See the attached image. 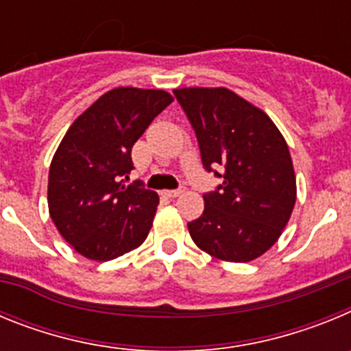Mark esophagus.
<instances>
[{
    "label": "esophagus",
    "mask_w": 351,
    "mask_h": 351,
    "mask_svg": "<svg viewBox=\"0 0 351 351\" xmlns=\"http://www.w3.org/2000/svg\"><path fill=\"white\" fill-rule=\"evenodd\" d=\"M184 191H186V188H179V190H165L163 193L170 198H176V197H179V195L184 193Z\"/></svg>",
    "instance_id": "1"
}]
</instances>
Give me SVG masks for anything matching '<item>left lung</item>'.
I'll use <instances>...</instances> for the list:
<instances>
[{
  "mask_svg": "<svg viewBox=\"0 0 351 351\" xmlns=\"http://www.w3.org/2000/svg\"><path fill=\"white\" fill-rule=\"evenodd\" d=\"M184 108L207 170L223 184L204 195V213L188 223L210 256L251 262L271 250L295 206L297 182L285 137L262 108L226 88H182Z\"/></svg>",
  "mask_w": 351,
  "mask_h": 351,
  "instance_id": "left-lung-1",
  "label": "left lung"
}]
</instances>
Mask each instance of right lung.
Listing matches in <instances>:
<instances>
[{"instance_id":"obj_1","label":"right lung","mask_w":351,"mask_h":351,"mask_svg":"<svg viewBox=\"0 0 351 351\" xmlns=\"http://www.w3.org/2000/svg\"><path fill=\"white\" fill-rule=\"evenodd\" d=\"M172 101L163 89H110L64 133L49 170V214L79 255L107 262L145 241L160 197L121 178L133 169V144Z\"/></svg>"}]
</instances>
